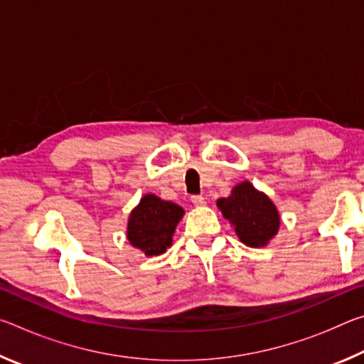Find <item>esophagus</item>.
<instances>
[{
	"label": "esophagus",
	"mask_w": 364,
	"mask_h": 364,
	"mask_svg": "<svg viewBox=\"0 0 364 364\" xmlns=\"http://www.w3.org/2000/svg\"><path fill=\"white\" fill-rule=\"evenodd\" d=\"M191 202H193L194 205H204L205 199L202 196H193V197H191Z\"/></svg>",
	"instance_id": "obj_1"
}]
</instances>
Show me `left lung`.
<instances>
[{
	"label": "left lung",
	"instance_id": "obj_1",
	"mask_svg": "<svg viewBox=\"0 0 364 364\" xmlns=\"http://www.w3.org/2000/svg\"><path fill=\"white\" fill-rule=\"evenodd\" d=\"M217 207L247 247H264L279 231L278 207L250 181L236 184L230 196L217 200Z\"/></svg>",
	"mask_w": 364,
	"mask_h": 364
}]
</instances>
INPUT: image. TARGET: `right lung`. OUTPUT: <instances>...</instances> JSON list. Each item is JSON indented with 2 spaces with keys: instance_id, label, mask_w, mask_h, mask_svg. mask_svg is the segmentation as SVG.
Listing matches in <instances>:
<instances>
[{
  "instance_id": "obj_1",
  "label": "right lung",
  "mask_w": 364,
  "mask_h": 364,
  "mask_svg": "<svg viewBox=\"0 0 364 364\" xmlns=\"http://www.w3.org/2000/svg\"><path fill=\"white\" fill-rule=\"evenodd\" d=\"M183 215V207L175 202L160 199L156 194L143 196L128 217V242L147 257L165 254L173 242V232Z\"/></svg>"
}]
</instances>
